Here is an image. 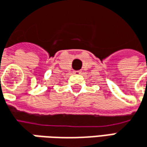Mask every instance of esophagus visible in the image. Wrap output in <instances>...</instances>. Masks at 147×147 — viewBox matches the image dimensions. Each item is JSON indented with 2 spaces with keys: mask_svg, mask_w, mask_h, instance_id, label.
<instances>
[{
  "mask_svg": "<svg viewBox=\"0 0 147 147\" xmlns=\"http://www.w3.org/2000/svg\"><path fill=\"white\" fill-rule=\"evenodd\" d=\"M81 72H82L81 71H73L74 74H81Z\"/></svg>",
  "mask_w": 147,
  "mask_h": 147,
  "instance_id": "esophagus-1",
  "label": "esophagus"
}]
</instances>
